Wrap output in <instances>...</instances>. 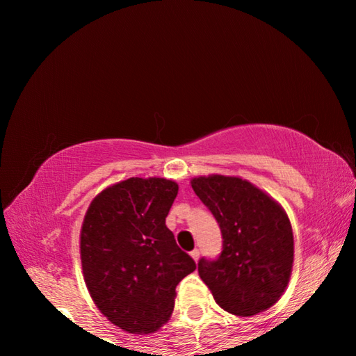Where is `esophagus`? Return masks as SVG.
<instances>
[{
    "mask_svg": "<svg viewBox=\"0 0 356 356\" xmlns=\"http://www.w3.org/2000/svg\"><path fill=\"white\" fill-rule=\"evenodd\" d=\"M190 256L195 259V261L197 262V259H200V256H201V252H200V250H193L191 252H190Z\"/></svg>",
    "mask_w": 356,
    "mask_h": 356,
    "instance_id": "1",
    "label": "esophagus"
}]
</instances>
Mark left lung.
Returning <instances> with one entry per match:
<instances>
[{
    "label": "left lung",
    "instance_id": "1",
    "mask_svg": "<svg viewBox=\"0 0 356 356\" xmlns=\"http://www.w3.org/2000/svg\"><path fill=\"white\" fill-rule=\"evenodd\" d=\"M191 186L222 236L221 254L197 262L201 280L216 303L234 316L268 309L286 291L292 273L293 234L284 209L240 177H195Z\"/></svg>",
    "mask_w": 356,
    "mask_h": 356
}]
</instances>
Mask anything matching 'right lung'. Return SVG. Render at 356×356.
I'll list each match as a JSON object with an SVG mask.
<instances>
[{"mask_svg": "<svg viewBox=\"0 0 356 356\" xmlns=\"http://www.w3.org/2000/svg\"><path fill=\"white\" fill-rule=\"evenodd\" d=\"M177 191L172 180L130 177L99 193L84 215V282L102 314L129 333L166 323L176 286L196 270L166 227Z\"/></svg>", "mask_w": 356, "mask_h": 356, "instance_id": "1", "label": "right lung"}]
</instances>
